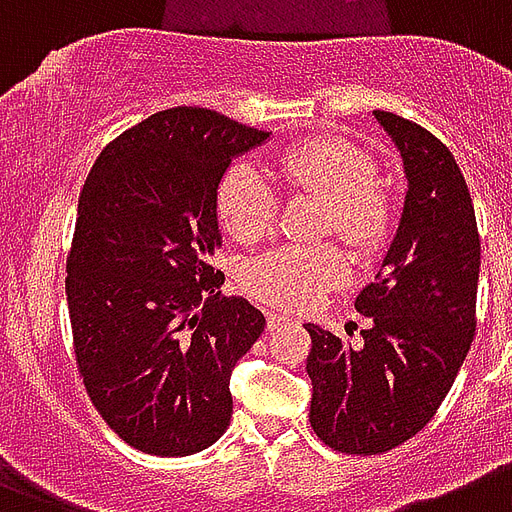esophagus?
Here are the masks:
<instances>
[{
  "label": "esophagus",
  "instance_id": "obj_1",
  "mask_svg": "<svg viewBox=\"0 0 512 512\" xmlns=\"http://www.w3.org/2000/svg\"><path fill=\"white\" fill-rule=\"evenodd\" d=\"M283 326H296V320L285 318V315H280V312H267L269 331H277V328H283Z\"/></svg>",
  "mask_w": 512,
  "mask_h": 512
}]
</instances>
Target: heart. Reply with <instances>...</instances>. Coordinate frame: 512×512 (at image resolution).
Listing matches in <instances>:
<instances>
[{"label":"heart","mask_w":512,"mask_h":512,"mask_svg":"<svg viewBox=\"0 0 512 512\" xmlns=\"http://www.w3.org/2000/svg\"><path fill=\"white\" fill-rule=\"evenodd\" d=\"M275 176L288 192L326 202V232H336L358 251H374L390 232L392 205L376 181V162L352 141L336 136L299 141L277 157ZM216 208L227 235L251 243L272 229L280 197L251 162H235L221 178ZM344 277L347 261L334 245H283L253 256L240 280L264 304L307 310Z\"/></svg>","instance_id":"heart-1"}]
</instances>
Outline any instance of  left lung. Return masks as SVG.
<instances>
[{
  "label": "left lung",
  "mask_w": 512,
  "mask_h": 512,
  "mask_svg": "<svg viewBox=\"0 0 512 512\" xmlns=\"http://www.w3.org/2000/svg\"><path fill=\"white\" fill-rule=\"evenodd\" d=\"M403 160L406 200L376 275L355 299L371 326L342 342L307 323L310 425L344 454H382L433 419L475 336L481 240L454 154L417 122L374 112Z\"/></svg>",
  "instance_id": "8db88e82"
}]
</instances>
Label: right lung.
<instances>
[{"mask_svg": "<svg viewBox=\"0 0 512 512\" xmlns=\"http://www.w3.org/2000/svg\"><path fill=\"white\" fill-rule=\"evenodd\" d=\"M269 133L197 106L152 114L95 160L66 261L77 368L133 449L189 457L232 419V368L267 320L221 296L216 192Z\"/></svg>", "mask_w": 512, "mask_h": 512, "instance_id": "1", "label": "right lung"}]
</instances>
